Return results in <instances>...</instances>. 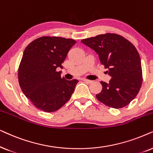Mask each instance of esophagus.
I'll list each match as a JSON object with an SVG mask.
<instances>
[{
    "instance_id": "1",
    "label": "esophagus",
    "mask_w": 153,
    "mask_h": 153,
    "mask_svg": "<svg viewBox=\"0 0 153 153\" xmlns=\"http://www.w3.org/2000/svg\"><path fill=\"white\" fill-rule=\"evenodd\" d=\"M82 80H83V81H85V82L88 83V84H91V83L93 82V81H92V80H87V79H85V78H84V79H82Z\"/></svg>"
}]
</instances>
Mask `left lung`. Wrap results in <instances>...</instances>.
Listing matches in <instances>:
<instances>
[{
  "label": "left lung",
  "mask_w": 153,
  "mask_h": 153,
  "mask_svg": "<svg viewBox=\"0 0 153 153\" xmlns=\"http://www.w3.org/2000/svg\"><path fill=\"white\" fill-rule=\"evenodd\" d=\"M81 42L97 53L112 78L109 83L101 82L102 91L96 95L98 100L113 108L127 105L138 94L143 80L140 58L134 45L115 33L102 34Z\"/></svg>",
  "instance_id": "1"
}]
</instances>
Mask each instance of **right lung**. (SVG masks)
Wrapping results in <instances>:
<instances>
[{
    "instance_id": "obj_1",
    "label": "right lung",
    "mask_w": 153,
    "mask_h": 153,
    "mask_svg": "<svg viewBox=\"0 0 153 153\" xmlns=\"http://www.w3.org/2000/svg\"><path fill=\"white\" fill-rule=\"evenodd\" d=\"M75 40L43 37L32 41L24 50L18 78L22 91L37 108L51 113L62 108L74 91L78 80L61 77L62 64Z\"/></svg>"
}]
</instances>
